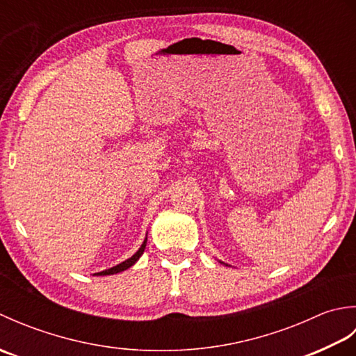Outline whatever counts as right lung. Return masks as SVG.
Here are the masks:
<instances>
[{
    "label": "right lung",
    "instance_id": "right-lung-1",
    "mask_svg": "<svg viewBox=\"0 0 356 356\" xmlns=\"http://www.w3.org/2000/svg\"><path fill=\"white\" fill-rule=\"evenodd\" d=\"M145 246H147V238H145V241H143L142 243V246L139 248V251L136 252L131 259H128V260H125V261H122L120 264H118V266H115V268H110V269H107V270H102V272H99V274L97 275H110V274H118V272H122V270H125V269H128L130 266H133V264L139 260V257L143 254V251H145Z\"/></svg>",
    "mask_w": 356,
    "mask_h": 356
}]
</instances>
